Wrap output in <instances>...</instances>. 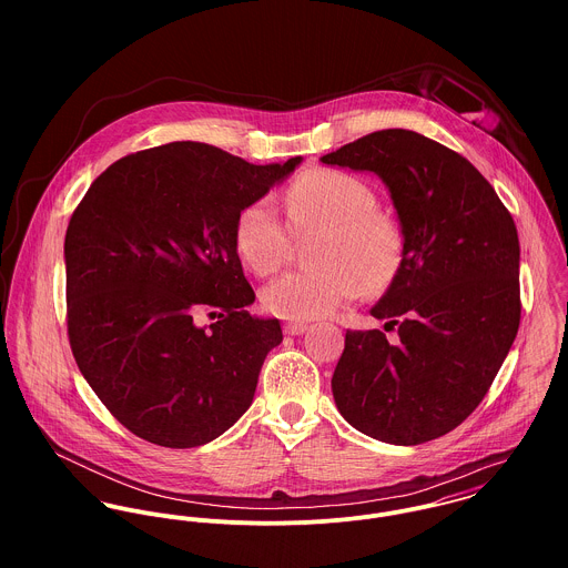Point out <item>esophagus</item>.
<instances>
[{
  "label": "esophagus",
  "mask_w": 568,
  "mask_h": 568,
  "mask_svg": "<svg viewBox=\"0 0 568 568\" xmlns=\"http://www.w3.org/2000/svg\"><path fill=\"white\" fill-rule=\"evenodd\" d=\"M308 329V325L304 324V322H288V324H284V332L288 334V336H300V334H304Z\"/></svg>",
  "instance_id": "esophagus-1"
}]
</instances>
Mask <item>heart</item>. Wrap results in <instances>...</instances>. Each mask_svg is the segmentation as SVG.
I'll return each mask as SVG.
<instances>
[{"label":"heart","instance_id":"1","mask_svg":"<svg viewBox=\"0 0 568 568\" xmlns=\"http://www.w3.org/2000/svg\"><path fill=\"white\" fill-rule=\"evenodd\" d=\"M295 234L324 230L315 260L324 266L288 271L262 293L266 313L288 322H311L336 313L363 291L392 286L403 262V232L378 212L374 190L343 170H311L284 192ZM293 246V233L271 199L244 205L236 219V248L257 275L277 271Z\"/></svg>","mask_w":568,"mask_h":568}]
</instances>
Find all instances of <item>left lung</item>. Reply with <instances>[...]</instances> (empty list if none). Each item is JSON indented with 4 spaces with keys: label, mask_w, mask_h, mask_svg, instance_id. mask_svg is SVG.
<instances>
[{
    "label": "left lung",
    "mask_w": 568,
    "mask_h": 568,
    "mask_svg": "<svg viewBox=\"0 0 568 568\" xmlns=\"http://www.w3.org/2000/svg\"><path fill=\"white\" fill-rule=\"evenodd\" d=\"M374 172L394 201L403 262L369 311L398 325L347 329L332 376L338 413L398 446L457 428L498 374L520 324V244L511 214L459 153L406 129L369 133L322 158Z\"/></svg>",
    "instance_id": "obj_1"
}]
</instances>
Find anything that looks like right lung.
I'll return each mask as SVG.
<instances>
[{
	"label": "right lung",
	"instance_id": "add662e5",
	"mask_svg": "<svg viewBox=\"0 0 568 568\" xmlns=\"http://www.w3.org/2000/svg\"><path fill=\"white\" fill-rule=\"evenodd\" d=\"M300 163L172 142L111 163L87 190L65 234L70 345L89 387L138 437L194 448L253 403L282 327L246 311L255 293L236 219ZM207 310L217 322L194 325Z\"/></svg>",
	"mask_w": 568,
	"mask_h": 568
}]
</instances>
